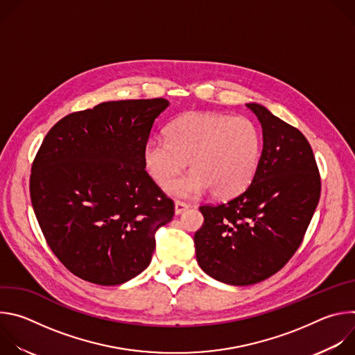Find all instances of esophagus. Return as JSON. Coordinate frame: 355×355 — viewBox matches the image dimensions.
Segmentation results:
<instances>
[{
    "mask_svg": "<svg viewBox=\"0 0 355 355\" xmlns=\"http://www.w3.org/2000/svg\"><path fill=\"white\" fill-rule=\"evenodd\" d=\"M189 208L188 204H185V202H181V200H175L174 204V212L175 215H181L184 211H187Z\"/></svg>",
    "mask_w": 355,
    "mask_h": 355,
    "instance_id": "esophagus-1",
    "label": "esophagus"
}]
</instances>
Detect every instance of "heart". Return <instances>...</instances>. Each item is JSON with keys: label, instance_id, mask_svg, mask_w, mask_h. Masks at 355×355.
I'll list each match as a JSON object with an SVG mask.
<instances>
[{"label": "heart", "instance_id": "1", "mask_svg": "<svg viewBox=\"0 0 355 355\" xmlns=\"http://www.w3.org/2000/svg\"><path fill=\"white\" fill-rule=\"evenodd\" d=\"M166 137L146 141L143 164L164 188L188 161L191 171L167 187L182 198L207 191L219 199L241 193L254 180L263 156L260 126L229 114L187 112L167 126Z\"/></svg>", "mask_w": 355, "mask_h": 355}]
</instances>
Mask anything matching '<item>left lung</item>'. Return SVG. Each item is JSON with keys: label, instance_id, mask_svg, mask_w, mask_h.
<instances>
[{"label": "left lung", "instance_id": "obj_1", "mask_svg": "<svg viewBox=\"0 0 355 355\" xmlns=\"http://www.w3.org/2000/svg\"><path fill=\"white\" fill-rule=\"evenodd\" d=\"M263 128V156L248 188L218 207H200L199 267L229 285H252L279 271L300 245L320 198L312 147L266 107L245 104Z\"/></svg>", "mask_w": 355, "mask_h": 355}]
</instances>
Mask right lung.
<instances>
[{
  "label": "right lung",
  "instance_id": "add662e5",
  "mask_svg": "<svg viewBox=\"0 0 355 355\" xmlns=\"http://www.w3.org/2000/svg\"><path fill=\"white\" fill-rule=\"evenodd\" d=\"M164 98L123 99L70 114L49 130L31 200L56 257L74 275L119 285L144 271L174 204L144 171L143 147Z\"/></svg>",
  "mask_w": 355,
  "mask_h": 355
}]
</instances>
